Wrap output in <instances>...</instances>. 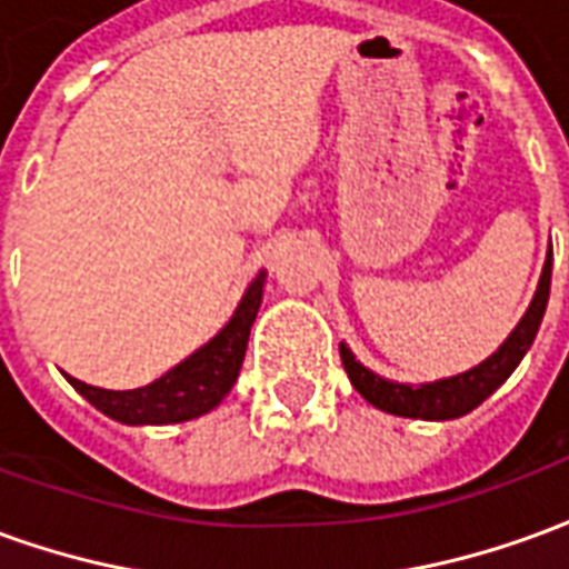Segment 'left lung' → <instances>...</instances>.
<instances>
[{
	"mask_svg": "<svg viewBox=\"0 0 569 569\" xmlns=\"http://www.w3.org/2000/svg\"><path fill=\"white\" fill-rule=\"evenodd\" d=\"M549 286L551 249L549 259H546V268H542V277H539L537 296L530 301V308H527V313L521 317V322L515 326V332L506 338V345H502L493 357L485 359L481 366L463 371V375H457V378L423 383V387H406V383L383 381L378 375H371L369 369H362L357 359H353V353L341 345V362H345L347 378H350V383L357 387L359 396H362L366 402H371L375 408H381L387 415L420 420H451L460 418V415H469V411L481 406V402L512 375L515 366L525 359L527 347L533 345V338H537L539 332V322H542L546 305H549Z\"/></svg>",
	"mask_w": 569,
	"mask_h": 569,
	"instance_id": "8db88e82",
	"label": "left lung"
}]
</instances>
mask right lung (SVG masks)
Returning <instances> with one entry per match:
<instances>
[{
  "label": "right lung",
  "mask_w": 569,
  "mask_h": 569,
  "mask_svg": "<svg viewBox=\"0 0 569 569\" xmlns=\"http://www.w3.org/2000/svg\"><path fill=\"white\" fill-rule=\"evenodd\" d=\"M261 286L264 273H259L247 296L234 310L231 322L212 338L210 345L200 347L186 362H179L163 378L151 381L140 390H100L91 383L69 378L93 408L121 423H182V420L200 418L219 406L224 393L234 387L243 357H247L249 329L256 322L261 305Z\"/></svg>",
  "instance_id": "right-lung-1"
}]
</instances>
